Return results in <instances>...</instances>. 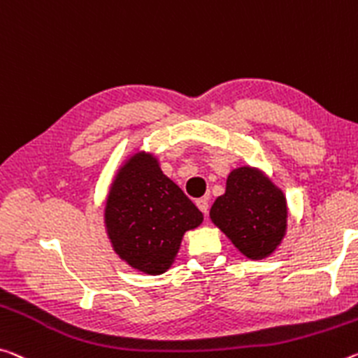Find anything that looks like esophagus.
I'll return each mask as SVG.
<instances>
[{
  "label": "esophagus",
  "instance_id": "esophagus-1",
  "mask_svg": "<svg viewBox=\"0 0 358 358\" xmlns=\"http://www.w3.org/2000/svg\"><path fill=\"white\" fill-rule=\"evenodd\" d=\"M196 206H197V208H199L203 215H207V212H208V201L206 199V197L196 199Z\"/></svg>",
  "mask_w": 358,
  "mask_h": 358
}]
</instances>
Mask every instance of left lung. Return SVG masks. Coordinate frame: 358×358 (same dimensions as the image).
<instances>
[{
	"label": "left lung",
	"mask_w": 358,
	"mask_h": 358,
	"mask_svg": "<svg viewBox=\"0 0 358 358\" xmlns=\"http://www.w3.org/2000/svg\"><path fill=\"white\" fill-rule=\"evenodd\" d=\"M210 218L242 255L263 259L285 237L287 199L261 170L239 167L228 175L224 194L213 202Z\"/></svg>",
	"instance_id": "8db88e82"
}]
</instances>
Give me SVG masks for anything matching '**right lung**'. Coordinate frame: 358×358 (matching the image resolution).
<instances>
[{"instance_id":"right-lung-1","label":"right lung","mask_w":358,"mask_h":358,"mask_svg":"<svg viewBox=\"0 0 358 358\" xmlns=\"http://www.w3.org/2000/svg\"><path fill=\"white\" fill-rule=\"evenodd\" d=\"M202 220L201 210L146 152L127 159L106 197L105 228L113 250L130 268L150 275L172 266L185 232Z\"/></svg>"}]
</instances>
